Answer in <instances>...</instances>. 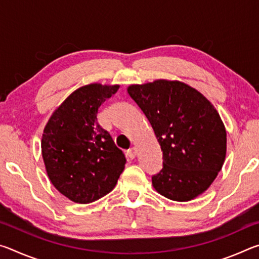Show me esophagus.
I'll use <instances>...</instances> for the list:
<instances>
[{
  "mask_svg": "<svg viewBox=\"0 0 259 259\" xmlns=\"http://www.w3.org/2000/svg\"><path fill=\"white\" fill-rule=\"evenodd\" d=\"M126 155H128L130 159H135L136 155H137V148H136V147L129 148V150L126 151Z\"/></svg>",
  "mask_w": 259,
  "mask_h": 259,
  "instance_id": "obj_1",
  "label": "esophagus"
}]
</instances>
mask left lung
<instances>
[{
  "instance_id": "left-lung-1",
  "label": "left lung",
  "mask_w": 259,
  "mask_h": 259,
  "mask_svg": "<svg viewBox=\"0 0 259 259\" xmlns=\"http://www.w3.org/2000/svg\"><path fill=\"white\" fill-rule=\"evenodd\" d=\"M128 94L150 121L163 153V168L152 177L153 187L178 202L202 194L226 155V130L213 105L179 81L133 84Z\"/></svg>"
}]
</instances>
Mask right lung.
I'll return each mask as SVG.
<instances>
[{
	"label": "right lung",
	"instance_id": "1",
	"mask_svg": "<svg viewBox=\"0 0 259 259\" xmlns=\"http://www.w3.org/2000/svg\"><path fill=\"white\" fill-rule=\"evenodd\" d=\"M119 88L100 83L78 88L52 113L43 130L48 177L73 202L85 204L103 198L124 170V154L97 120L100 105Z\"/></svg>",
	"mask_w": 259,
	"mask_h": 259
}]
</instances>
